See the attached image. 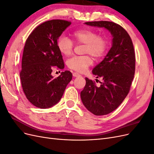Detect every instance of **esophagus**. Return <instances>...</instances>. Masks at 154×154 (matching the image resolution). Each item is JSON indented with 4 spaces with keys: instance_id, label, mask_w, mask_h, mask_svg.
<instances>
[{
    "instance_id": "obj_1",
    "label": "esophagus",
    "mask_w": 154,
    "mask_h": 154,
    "mask_svg": "<svg viewBox=\"0 0 154 154\" xmlns=\"http://www.w3.org/2000/svg\"><path fill=\"white\" fill-rule=\"evenodd\" d=\"M72 75L74 77H78V76H80V74H79V73H78V72H73L72 73Z\"/></svg>"
}]
</instances>
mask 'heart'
Here are the masks:
<instances>
[{
    "instance_id": "obj_1",
    "label": "heart",
    "mask_w": 154,
    "mask_h": 154,
    "mask_svg": "<svg viewBox=\"0 0 154 154\" xmlns=\"http://www.w3.org/2000/svg\"><path fill=\"white\" fill-rule=\"evenodd\" d=\"M74 41L78 44H85L84 53L88 54L96 58H100L105 54L108 49L109 42L106 37L98 35L97 32L88 29H81L72 32ZM57 45L60 52L65 56L71 55L74 49V42L66 35H60ZM93 63L90 56H75L68 60L69 69L79 72H85Z\"/></svg>"
}]
</instances>
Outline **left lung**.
I'll list each match as a JSON object with an SVG mask.
<instances>
[{
  "mask_svg": "<svg viewBox=\"0 0 154 154\" xmlns=\"http://www.w3.org/2000/svg\"><path fill=\"white\" fill-rule=\"evenodd\" d=\"M85 24L108 29L113 36L112 45L103 61L93 69L103 82L85 78L81 99L87 109L96 116L108 114L116 110L127 96L136 69V55L131 38L123 27L109 21L85 22ZM98 80H96L97 82Z\"/></svg>",
  "mask_w": 154,
  "mask_h": 154,
  "instance_id": "obj_1",
  "label": "left lung"
}]
</instances>
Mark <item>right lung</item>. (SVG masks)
<instances>
[{"mask_svg":"<svg viewBox=\"0 0 154 154\" xmlns=\"http://www.w3.org/2000/svg\"><path fill=\"white\" fill-rule=\"evenodd\" d=\"M71 24L59 19L46 21L35 27L26 41L20 80L27 99L38 108L48 109L57 104L72 80V73L69 71L55 78L51 75L54 67L64 68L57 42Z\"/></svg>","mask_w":154,"mask_h":154,"instance_id":"right-lung-1","label":"right lung"}]
</instances>
